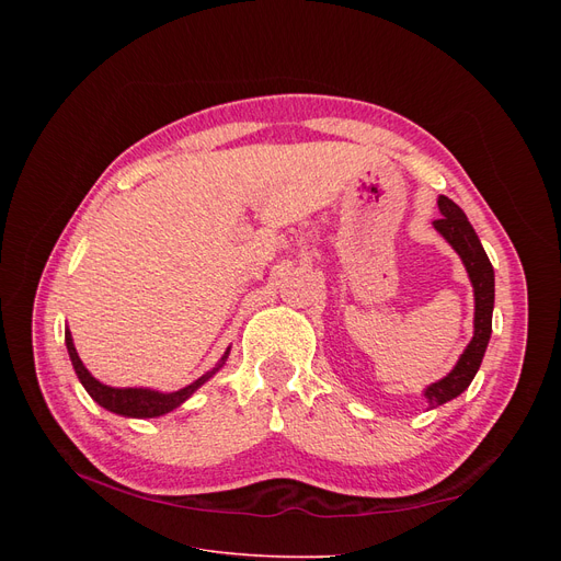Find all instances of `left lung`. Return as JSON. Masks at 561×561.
Segmentation results:
<instances>
[{"label": "left lung", "mask_w": 561, "mask_h": 561, "mask_svg": "<svg viewBox=\"0 0 561 561\" xmlns=\"http://www.w3.org/2000/svg\"><path fill=\"white\" fill-rule=\"evenodd\" d=\"M437 206L443 217L435 219V229L445 236L449 245L461 254L466 271L474 290V334L470 339L468 348L458 358L456 367L449 371L445 379L426 388V398L431 407L445 404L461 396L470 386V381L478 375L482 365L484 351L491 336V313H494V266H491L486 252L474 233L472 225L468 222L466 213L456 206L447 196L437 198Z\"/></svg>", "instance_id": "1"}]
</instances>
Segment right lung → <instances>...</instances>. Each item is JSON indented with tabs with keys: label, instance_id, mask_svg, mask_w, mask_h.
<instances>
[{
	"label": "right lung",
	"instance_id": "right-lung-1",
	"mask_svg": "<svg viewBox=\"0 0 561 561\" xmlns=\"http://www.w3.org/2000/svg\"><path fill=\"white\" fill-rule=\"evenodd\" d=\"M65 344H67V353H70V360L75 365L77 377L83 383V388L89 390V396L100 407H105V410H110L114 414H122V416H133V419H151V416H161V414H168L171 410H175V407H180L186 398H190L198 386H203L215 375V369L222 367V365H217L213 371H208V375H203L201 379H196L186 388L175 390V393H159V390H149V388H112V386H105L98 379H93L91 371L83 367V363L79 360V353L72 344L70 332H65ZM225 358H227V353H225Z\"/></svg>",
	"mask_w": 561,
	"mask_h": 561
}]
</instances>
